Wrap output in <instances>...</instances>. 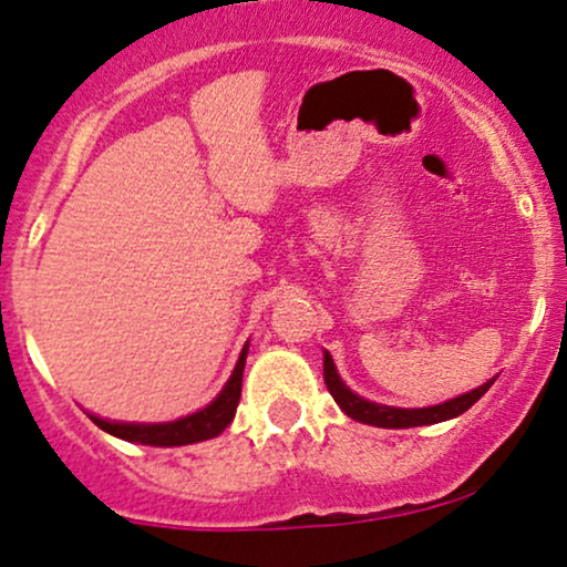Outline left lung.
Here are the masks:
<instances>
[{"label":"left lung","mask_w":567,"mask_h":567,"mask_svg":"<svg viewBox=\"0 0 567 567\" xmlns=\"http://www.w3.org/2000/svg\"><path fill=\"white\" fill-rule=\"evenodd\" d=\"M324 384L329 390V395L334 398V403L346 411L350 419L361 421V424H371V426H382V429H411V426H429V424H440V421L455 419L468 411L471 405L476 403L478 398L484 395L486 390L494 384V379L484 382L476 390L465 392V395H457L447 403L440 405H429V408H392V405H379L371 403V400H363L361 395H355L350 386L342 382L340 374H337L332 355L324 350Z\"/></svg>","instance_id":"1"}]
</instances>
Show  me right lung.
Instances as JSON below:
<instances>
[{"label": "right lung", "mask_w": 567, "mask_h": 567, "mask_svg": "<svg viewBox=\"0 0 567 567\" xmlns=\"http://www.w3.org/2000/svg\"><path fill=\"white\" fill-rule=\"evenodd\" d=\"M246 355L248 346L240 350L238 363H235L233 377L227 379V384L221 386V392L212 400L209 405L200 408V411L185 415V419L167 421V424H125V421H106L99 415L89 413V419L99 429H104L106 434L120 436L125 442H138V444H152V447H181V444H193L214 440V436L225 432L235 419L240 403V386H243V369H246Z\"/></svg>", "instance_id": "1"}]
</instances>
